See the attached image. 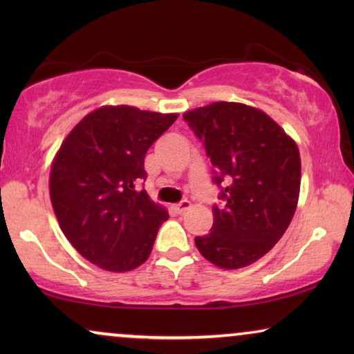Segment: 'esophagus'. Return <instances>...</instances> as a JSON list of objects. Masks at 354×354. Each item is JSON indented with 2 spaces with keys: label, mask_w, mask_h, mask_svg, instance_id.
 Returning a JSON list of instances; mask_svg holds the SVG:
<instances>
[{
  "label": "esophagus",
  "mask_w": 354,
  "mask_h": 354,
  "mask_svg": "<svg viewBox=\"0 0 354 354\" xmlns=\"http://www.w3.org/2000/svg\"><path fill=\"white\" fill-rule=\"evenodd\" d=\"M190 206H192V203H190V201H188V200H183V201L178 203V205L174 206V211H176L177 214H183V212H185Z\"/></svg>",
  "instance_id": "1"
}]
</instances>
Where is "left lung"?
<instances>
[{
    "mask_svg": "<svg viewBox=\"0 0 354 354\" xmlns=\"http://www.w3.org/2000/svg\"><path fill=\"white\" fill-rule=\"evenodd\" d=\"M214 166L221 206L195 245L222 269H240L268 253L297 209L301 159L297 143L263 111L219 101L183 114Z\"/></svg>",
    "mask_w": 354,
    "mask_h": 354,
    "instance_id": "obj_1",
    "label": "left lung"
}]
</instances>
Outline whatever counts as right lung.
<instances>
[{"mask_svg":"<svg viewBox=\"0 0 354 354\" xmlns=\"http://www.w3.org/2000/svg\"><path fill=\"white\" fill-rule=\"evenodd\" d=\"M176 119L103 106L62 142L51 166V205L66 239L98 268L127 272L151 253L169 214L137 185L147 178L145 154Z\"/></svg>","mask_w":354,"mask_h":354,"instance_id":"obj_1","label":"right lung"}]
</instances>
